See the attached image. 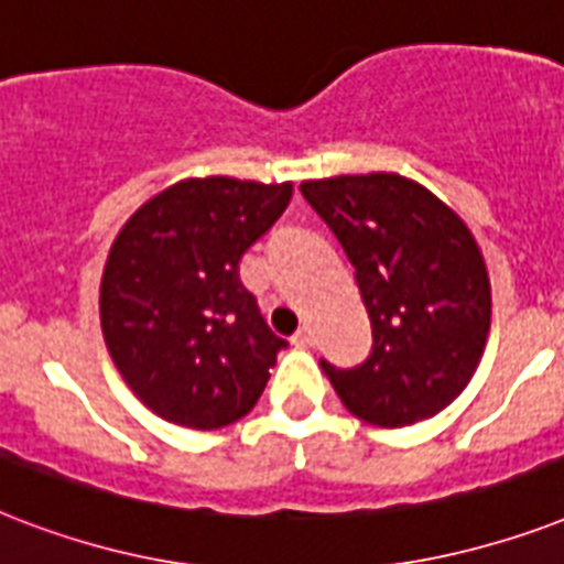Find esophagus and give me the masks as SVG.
I'll use <instances>...</instances> for the list:
<instances>
[{"instance_id": "esophagus-1", "label": "esophagus", "mask_w": 564, "mask_h": 564, "mask_svg": "<svg viewBox=\"0 0 564 564\" xmlns=\"http://www.w3.org/2000/svg\"><path fill=\"white\" fill-rule=\"evenodd\" d=\"M292 345H295V348H313V345H316V336H313L310 327H299V330L292 334Z\"/></svg>"}]
</instances>
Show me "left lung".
Wrapping results in <instances>:
<instances>
[{"label":"left lung","instance_id":"left-lung-1","mask_svg":"<svg viewBox=\"0 0 564 564\" xmlns=\"http://www.w3.org/2000/svg\"><path fill=\"white\" fill-rule=\"evenodd\" d=\"M301 195L334 230L369 310L360 366L318 360L351 415L406 427L463 392L486 348L491 290L471 230L401 175L304 181Z\"/></svg>","mask_w":564,"mask_h":564}]
</instances>
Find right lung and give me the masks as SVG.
Returning <instances> with one entry per match:
<instances>
[{"label": "right lung", "mask_w": 564, "mask_h": 564, "mask_svg": "<svg viewBox=\"0 0 564 564\" xmlns=\"http://www.w3.org/2000/svg\"><path fill=\"white\" fill-rule=\"evenodd\" d=\"M292 184L181 181L128 219L101 278V334L161 419L219 430L254 410L286 339L239 281V260L286 210Z\"/></svg>", "instance_id": "obj_1"}]
</instances>
